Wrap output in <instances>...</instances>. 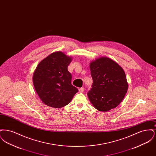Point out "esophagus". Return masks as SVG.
Wrapping results in <instances>:
<instances>
[{
	"label": "esophagus",
	"instance_id": "34e87169",
	"mask_svg": "<svg viewBox=\"0 0 156 156\" xmlns=\"http://www.w3.org/2000/svg\"><path fill=\"white\" fill-rule=\"evenodd\" d=\"M79 91H80V92H83V91H84V88H80V89H79Z\"/></svg>",
	"mask_w": 156,
	"mask_h": 156
}]
</instances>
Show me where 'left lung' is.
Segmentation results:
<instances>
[{
    "instance_id": "left-lung-1",
    "label": "left lung",
    "mask_w": 156,
    "mask_h": 156,
    "mask_svg": "<svg viewBox=\"0 0 156 156\" xmlns=\"http://www.w3.org/2000/svg\"><path fill=\"white\" fill-rule=\"evenodd\" d=\"M89 66L93 80L87 94L90 102L99 111H109L118 106L128 89L123 68L108 57L97 58Z\"/></svg>"
}]
</instances>
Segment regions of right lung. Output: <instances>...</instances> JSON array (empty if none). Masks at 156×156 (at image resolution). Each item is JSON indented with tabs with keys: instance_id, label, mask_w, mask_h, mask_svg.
I'll return each instance as SVG.
<instances>
[{
	"instance_id": "add662e5",
	"label": "right lung",
	"mask_w": 156,
	"mask_h": 156,
	"mask_svg": "<svg viewBox=\"0 0 156 156\" xmlns=\"http://www.w3.org/2000/svg\"><path fill=\"white\" fill-rule=\"evenodd\" d=\"M72 58L61 51L43 59L33 74V81L39 98L46 105L59 108L72 100L78 89L71 84L68 66Z\"/></svg>"
}]
</instances>
